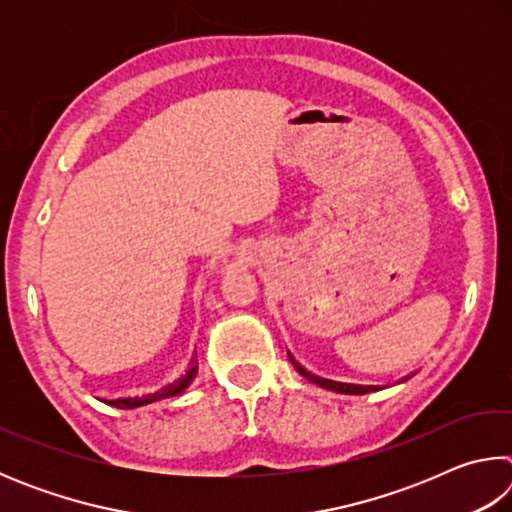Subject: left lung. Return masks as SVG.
Returning a JSON list of instances; mask_svg holds the SVG:
<instances>
[{"instance_id": "obj_1", "label": "left lung", "mask_w": 512, "mask_h": 512, "mask_svg": "<svg viewBox=\"0 0 512 512\" xmlns=\"http://www.w3.org/2000/svg\"><path fill=\"white\" fill-rule=\"evenodd\" d=\"M289 359H291V363L293 366H296V370L300 372L302 377H307L311 384H316V386H320V388H327V391H334V393H343V395H366V393H370V386H357V384H341V381H332V379H320V377H316V375H311V372H307L305 368L300 366V363L291 357L289 354Z\"/></svg>"}]
</instances>
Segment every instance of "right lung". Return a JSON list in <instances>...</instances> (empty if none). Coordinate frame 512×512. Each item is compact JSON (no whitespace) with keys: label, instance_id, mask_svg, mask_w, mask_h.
<instances>
[{"label":"right lung","instance_id":"1","mask_svg":"<svg viewBox=\"0 0 512 512\" xmlns=\"http://www.w3.org/2000/svg\"><path fill=\"white\" fill-rule=\"evenodd\" d=\"M198 372V363L192 361V366L187 368V372L180 379L173 381V384H167L160 391L149 393V395H142V397H119V400H112L108 402L110 406H117V409H137V406H144V404H151V402H158V400H167V397L173 395H180L185 391V388L192 384V379L196 377Z\"/></svg>","mask_w":512,"mask_h":512}]
</instances>
